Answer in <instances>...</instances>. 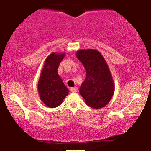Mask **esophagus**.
Masks as SVG:
<instances>
[{
    "label": "esophagus",
    "mask_w": 151,
    "mask_h": 151,
    "mask_svg": "<svg viewBox=\"0 0 151 151\" xmlns=\"http://www.w3.org/2000/svg\"><path fill=\"white\" fill-rule=\"evenodd\" d=\"M78 90V89L77 87H72V88H70V92H77Z\"/></svg>",
    "instance_id": "esophagus-1"
}]
</instances>
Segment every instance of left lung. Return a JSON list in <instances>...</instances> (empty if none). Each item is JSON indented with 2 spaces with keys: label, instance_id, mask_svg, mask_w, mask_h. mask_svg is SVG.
<instances>
[{
  "label": "left lung",
  "instance_id": "8db88e82",
  "mask_svg": "<svg viewBox=\"0 0 151 151\" xmlns=\"http://www.w3.org/2000/svg\"><path fill=\"white\" fill-rule=\"evenodd\" d=\"M77 57L86 70V77L80 88V94L90 107H104L114 93L112 76L105 59L95 50H79Z\"/></svg>",
  "mask_w": 151,
  "mask_h": 151
}]
</instances>
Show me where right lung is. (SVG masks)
<instances>
[{
	"label": "right lung",
	"instance_id": "right-lung-1",
	"mask_svg": "<svg viewBox=\"0 0 151 151\" xmlns=\"http://www.w3.org/2000/svg\"><path fill=\"white\" fill-rule=\"evenodd\" d=\"M64 54H51L46 59L39 79L38 89L40 99L50 108L59 106L68 95V90L57 73Z\"/></svg>",
	"mask_w": 151,
	"mask_h": 151
}]
</instances>
